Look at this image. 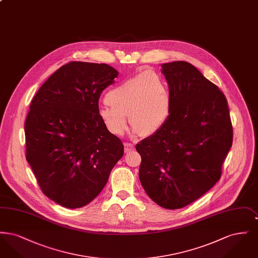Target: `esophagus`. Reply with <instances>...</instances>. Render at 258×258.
<instances>
[{
  "instance_id": "1",
  "label": "esophagus",
  "mask_w": 258,
  "mask_h": 258,
  "mask_svg": "<svg viewBox=\"0 0 258 258\" xmlns=\"http://www.w3.org/2000/svg\"><path fill=\"white\" fill-rule=\"evenodd\" d=\"M123 146H124V153H130V152L135 150V145L132 144V143L126 142V143L123 144Z\"/></svg>"
}]
</instances>
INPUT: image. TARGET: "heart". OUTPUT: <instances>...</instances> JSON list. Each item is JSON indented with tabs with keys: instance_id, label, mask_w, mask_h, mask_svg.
Instances as JSON below:
<instances>
[{
	"instance_id": "b5f03b06",
	"label": "heart",
	"mask_w": 258,
	"mask_h": 258,
	"mask_svg": "<svg viewBox=\"0 0 258 258\" xmlns=\"http://www.w3.org/2000/svg\"><path fill=\"white\" fill-rule=\"evenodd\" d=\"M99 117L112 135H123L126 116L134 134L151 136L166 123L171 107L169 89L159 74L142 73L110 90Z\"/></svg>"
}]
</instances>
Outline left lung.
I'll use <instances>...</instances> for the list:
<instances>
[{"mask_svg": "<svg viewBox=\"0 0 258 258\" xmlns=\"http://www.w3.org/2000/svg\"><path fill=\"white\" fill-rule=\"evenodd\" d=\"M171 107L160 131L136 145L139 179L161 207L184 208L221 176L233 128L225 96L187 61L163 63Z\"/></svg>", "mask_w": 258, "mask_h": 258, "instance_id": "left-lung-1", "label": "left lung"}]
</instances>
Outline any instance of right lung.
<instances>
[{
    "instance_id": "right-lung-1",
    "label": "right lung",
    "mask_w": 258,
    "mask_h": 258,
    "mask_svg": "<svg viewBox=\"0 0 258 258\" xmlns=\"http://www.w3.org/2000/svg\"><path fill=\"white\" fill-rule=\"evenodd\" d=\"M118 72L106 63L71 61L33 98L25 122L26 160L43 195L66 208L86 206L123 155L122 140L99 117L98 100Z\"/></svg>"
}]
</instances>
